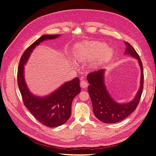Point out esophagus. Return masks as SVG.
Masks as SVG:
<instances>
[{"instance_id": "esophagus-1", "label": "esophagus", "mask_w": 156, "mask_h": 156, "mask_svg": "<svg viewBox=\"0 0 156 156\" xmlns=\"http://www.w3.org/2000/svg\"><path fill=\"white\" fill-rule=\"evenodd\" d=\"M80 85H81V87L82 88H84L88 87V83L87 81H85V80L82 79L81 81V83H80Z\"/></svg>"}]
</instances>
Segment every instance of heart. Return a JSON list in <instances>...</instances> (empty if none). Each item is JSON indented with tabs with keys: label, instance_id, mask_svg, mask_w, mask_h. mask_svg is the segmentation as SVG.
I'll list each match as a JSON object with an SVG mask.
<instances>
[{
	"label": "heart",
	"instance_id": "obj_1",
	"mask_svg": "<svg viewBox=\"0 0 156 156\" xmlns=\"http://www.w3.org/2000/svg\"><path fill=\"white\" fill-rule=\"evenodd\" d=\"M114 50L104 43L99 41H86L77 46L75 51L76 57L81 60H93L94 64L98 66L108 62L113 56Z\"/></svg>",
	"mask_w": 156,
	"mask_h": 156
}]
</instances>
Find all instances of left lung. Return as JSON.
Listing matches in <instances>:
<instances>
[{
    "mask_svg": "<svg viewBox=\"0 0 156 156\" xmlns=\"http://www.w3.org/2000/svg\"><path fill=\"white\" fill-rule=\"evenodd\" d=\"M126 55H129L138 60L140 68V84L133 100L126 103H119L108 92L104 80L105 69L95 71L87 75L90 84L88 88L92 103L94 114L98 119L106 124H113L124 120L129 116L137 107L142 95L144 83L143 64L139 55L128 42H125Z\"/></svg>",
    "mask_w": 156,
    "mask_h": 156,
    "instance_id": "1",
    "label": "left lung"
}]
</instances>
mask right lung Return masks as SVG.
<instances>
[{
	"mask_svg": "<svg viewBox=\"0 0 156 156\" xmlns=\"http://www.w3.org/2000/svg\"><path fill=\"white\" fill-rule=\"evenodd\" d=\"M60 36L48 34L39 37L23 53L17 71V84L24 105L37 120L50 127L62 125L69 119L73 98L81 92L79 79L75 77L63 84L49 95L39 97L33 95L28 88L24 77V68L32 51L37 45L42 41L57 38Z\"/></svg>",
	"mask_w": 156,
	"mask_h": 156,
	"instance_id": "right-lung-1",
	"label": "right lung"
}]
</instances>
